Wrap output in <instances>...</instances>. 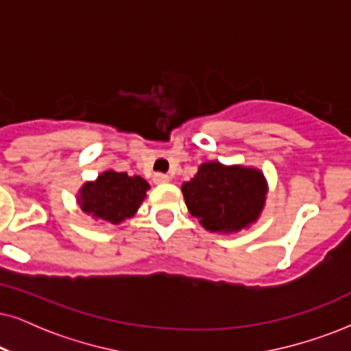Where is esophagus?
<instances>
[{"label":"esophagus","instance_id":"obj_1","mask_svg":"<svg viewBox=\"0 0 351 351\" xmlns=\"http://www.w3.org/2000/svg\"><path fill=\"white\" fill-rule=\"evenodd\" d=\"M168 181H170V178H168V175H165V173H155L154 175L155 184H163V183H168Z\"/></svg>","mask_w":351,"mask_h":351}]
</instances>
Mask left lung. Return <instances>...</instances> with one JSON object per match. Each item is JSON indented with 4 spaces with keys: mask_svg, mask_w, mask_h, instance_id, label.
Wrapping results in <instances>:
<instances>
[{
    "mask_svg": "<svg viewBox=\"0 0 351 351\" xmlns=\"http://www.w3.org/2000/svg\"><path fill=\"white\" fill-rule=\"evenodd\" d=\"M191 215L210 232H238L252 223L265 202L264 175L254 168L208 162L183 184Z\"/></svg>",
    "mask_w": 351,
    "mask_h": 351,
    "instance_id": "8db88e82",
    "label": "left lung"
}]
</instances>
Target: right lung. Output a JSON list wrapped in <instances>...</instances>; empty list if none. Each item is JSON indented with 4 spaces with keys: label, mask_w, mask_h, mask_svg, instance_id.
<instances>
[{
    "label": "right lung",
    "mask_w": 351,
    "mask_h": 351,
    "mask_svg": "<svg viewBox=\"0 0 351 351\" xmlns=\"http://www.w3.org/2000/svg\"><path fill=\"white\" fill-rule=\"evenodd\" d=\"M149 188L147 181L141 176L110 170L101 173L95 183L82 186L79 204L86 214L117 225L134 215Z\"/></svg>",
    "instance_id": "obj_1"
}]
</instances>
